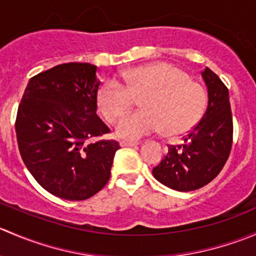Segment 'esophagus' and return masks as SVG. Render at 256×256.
I'll return each instance as SVG.
<instances>
[{
	"instance_id": "esophagus-1",
	"label": "esophagus",
	"mask_w": 256,
	"mask_h": 256,
	"mask_svg": "<svg viewBox=\"0 0 256 256\" xmlns=\"http://www.w3.org/2000/svg\"><path fill=\"white\" fill-rule=\"evenodd\" d=\"M140 144L138 141H122L121 142V146L122 147H134V146H138Z\"/></svg>"
}]
</instances>
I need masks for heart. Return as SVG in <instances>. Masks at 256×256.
<instances>
[{"instance_id":"obj_1","label":"heart","mask_w":256,"mask_h":256,"mask_svg":"<svg viewBox=\"0 0 256 256\" xmlns=\"http://www.w3.org/2000/svg\"><path fill=\"white\" fill-rule=\"evenodd\" d=\"M121 82L106 79L96 94L98 106L109 122L125 115L141 98L140 112L125 116L118 125L124 138L136 140L164 130L182 135L194 128L204 114L207 94L200 82L166 62L146 64L124 72Z\"/></svg>"}]
</instances>
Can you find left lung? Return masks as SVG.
<instances>
[{"instance_id": "1", "label": "left lung", "mask_w": 256, "mask_h": 256, "mask_svg": "<svg viewBox=\"0 0 256 256\" xmlns=\"http://www.w3.org/2000/svg\"><path fill=\"white\" fill-rule=\"evenodd\" d=\"M208 90V106L200 122L188 132L184 144L168 152L152 174L180 192L204 187L219 174L233 144V116L228 88L209 68L202 72Z\"/></svg>"}]
</instances>
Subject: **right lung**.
Returning <instances> with one entry per match:
<instances>
[{"mask_svg": "<svg viewBox=\"0 0 256 256\" xmlns=\"http://www.w3.org/2000/svg\"><path fill=\"white\" fill-rule=\"evenodd\" d=\"M98 66L66 63L30 78L18 105V148L34 180L53 196L84 200L110 178L120 144L96 115Z\"/></svg>", "mask_w": 256, "mask_h": 256, "instance_id": "1", "label": "right lung"}]
</instances>
